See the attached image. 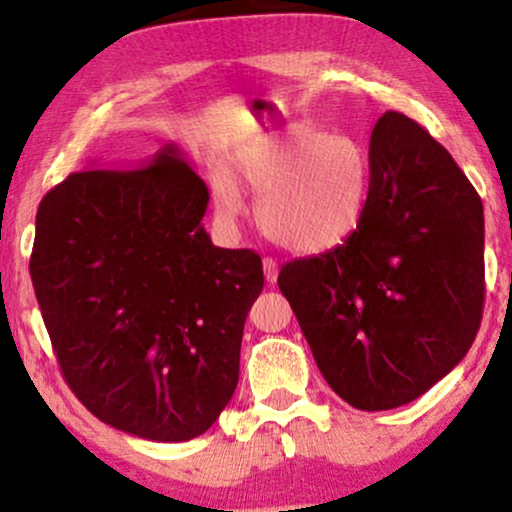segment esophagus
<instances>
[{
    "label": "esophagus",
    "instance_id": "34e87169",
    "mask_svg": "<svg viewBox=\"0 0 512 512\" xmlns=\"http://www.w3.org/2000/svg\"><path fill=\"white\" fill-rule=\"evenodd\" d=\"M262 267H264V279H267V284H276V276H279V262H276L274 257H264Z\"/></svg>",
    "mask_w": 512,
    "mask_h": 512
}]
</instances>
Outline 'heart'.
<instances>
[{"instance_id": "heart-1", "label": "heart", "mask_w": 512, "mask_h": 512, "mask_svg": "<svg viewBox=\"0 0 512 512\" xmlns=\"http://www.w3.org/2000/svg\"><path fill=\"white\" fill-rule=\"evenodd\" d=\"M236 175L257 195L255 214L264 236L301 255L342 245L361 223L370 195L366 146L349 134L315 127H291L243 146ZM214 204L228 221L243 214L231 175L216 178Z\"/></svg>"}]
</instances>
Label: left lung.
<instances>
[{
    "label": "left lung",
    "instance_id": "8db88e82",
    "mask_svg": "<svg viewBox=\"0 0 512 512\" xmlns=\"http://www.w3.org/2000/svg\"><path fill=\"white\" fill-rule=\"evenodd\" d=\"M370 195L337 248L286 262L279 289L317 368L363 411L414 402L472 346L484 310V207L448 151L387 110L370 134Z\"/></svg>",
    "mask_w": 512,
    "mask_h": 512
}]
</instances>
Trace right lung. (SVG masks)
<instances>
[{"label":"right lung","mask_w":512,"mask_h":512,"mask_svg":"<svg viewBox=\"0 0 512 512\" xmlns=\"http://www.w3.org/2000/svg\"><path fill=\"white\" fill-rule=\"evenodd\" d=\"M209 190L175 144L134 170H84L35 216L31 279L64 380L103 424L156 443L202 436L238 385L252 250L204 231Z\"/></svg>","instance_id":"right-lung-1"}]
</instances>
